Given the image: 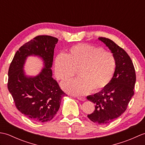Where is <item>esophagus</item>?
Returning <instances> with one entry per match:
<instances>
[{
  "label": "esophagus",
  "instance_id": "obj_1",
  "mask_svg": "<svg viewBox=\"0 0 145 145\" xmlns=\"http://www.w3.org/2000/svg\"><path fill=\"white\" fill-rule=\"evenodd\" d=\"M77 99L81 100V101H85V100H86V97H77Z\"/></svg>",
  "mask_w": 145,
  "mask_h": 145
}]
</instances>
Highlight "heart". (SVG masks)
<instances>
[{"label":"heart","mask_w":145,"mask_h":145,"mask_svg":"<svg viewBox=\"0 0 145 145\" xmlns=\"http://www.w3.org/2000/svg\"><path fill=\"white\" fill-rule=\"evenodd\" d=\"M116 69L115 55L100 47L78 44L72 46L65 55L55 61L57 78L67 81L76 75L80 78L62 84L69 93L82 95L90 91L97 93L106 89L112 82Z\"/></svg>","instance_id":"1"}]
</instances>
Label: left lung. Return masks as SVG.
<instances>
[{"instance_id":"left-lung-1","label":"left lung","mask_w":145,"mask_h":145,"mask_svg":"<svg viewBox=\"0 0 145 145\" xmlns=\"http://www.w3.org/2000/svg\"><path fill=\"white\" fill-rule=\"evenodd\" d=\"M98 39L115 55L116 69L108 87L87 97L88 100L95 104L94 112L87 116L93 123L105 125L113 121L127 110L134 95L136 73L132 60L123 49L109 39Z\"/></svg>"}]
</instances>
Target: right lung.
Returning <instances> with one entry per match:
<instances>
[{"instance_id": "add662e5", "label": "right lung", "mask_w": 145, "mask_h": 145, "mask_svg": "<svg viewBox=\"0 0 145 145\" xmlns=\"http://www.w3.org/2000/svg\"><path fill=\"white\" fill-rule=\"evenodd\" d=\"M58 39L50 35H38L20 47L15 53L8 72L7 87L17 108L36 122L50 120L59 110L61 99L66 93L52 78L55 44ZM30 54L39 55L45 68L35 78L24 75L23 66Z\"/></svg>"}]
</instances>
